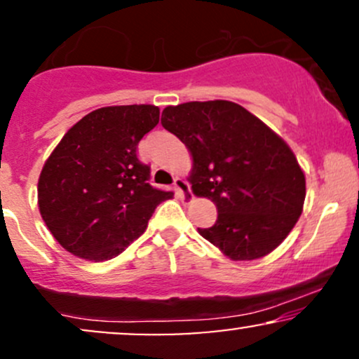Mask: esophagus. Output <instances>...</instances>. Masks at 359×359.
Returning <instances> with one entry per match:
<instances>
[{
    "label": "esophagus",
    "mask_w": 359,
    "mask_h": 359,
    "mask_svg": "<svg viewBox=\"0 0 359 359\" xmlns=\"http://www.w3.org/2000/svg\"><path fill=\"white\" fill-rule=\"evenodd\" d=\"M174 187L177 189V192H179V196L182 197L184 201H191L192 199V192H191V185H189L187 180L180 179V177H177L174 180Z\"/></svg>",
    "instance_id": "1"
}]
</instances>
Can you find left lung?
I'll return each mask as SVG.
<instances>
[{"label": "left lung", "instance_id": "obj_1", "mask_svg": "<svg viewBox=\"0 0 359 359\" xmlns=\"http://www.w3.org/2000/svg\"><path fill=\"white\" fill-rule=\"evenodd\" d=\"M162 125L192 155L189 182L217 208L199 234L234 262L265 257L302 214L306 175L290 147L243 106L192 101L167 106Z\"/></svg>", "mask_w": 359, "mask_h": 359}]
</instances>
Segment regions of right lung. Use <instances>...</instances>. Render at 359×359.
I'll return each instance as SVG.
<instances>
[{
  "instance_id": "add662e5",
  "label": "right lung",
  "mask_w": 359,
  "mask_h": 359,
  "mask_svg": "<svg viewBox=\"0 0 359 359\" xmlns=\"http://www.w3.org/2000/svg\"><path fill=\"white\" fill-rule=\"evenodd\" d=\"M154 104L108 106L77 121L47 158L39 209L62 248L89 262L118 257L174 194L151 187L137 148L158 125Z\"/></svg>"
}]
</instances>
